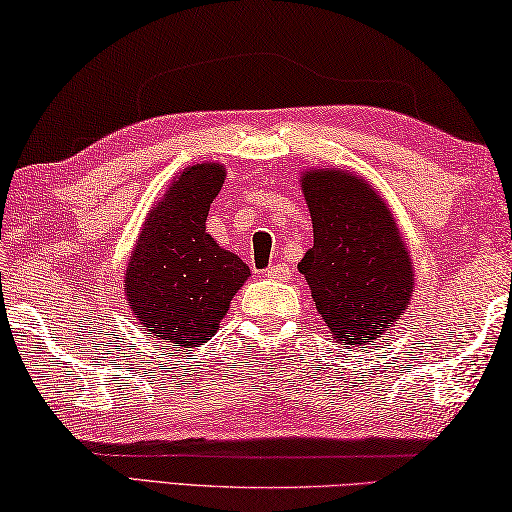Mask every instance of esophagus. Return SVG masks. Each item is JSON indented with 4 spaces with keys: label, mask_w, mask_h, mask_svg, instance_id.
I'll return each instance as SVG.
<instances>
[{
    "label": "esophagus",
    "mask_w": 512,
    "mask_h": 512,
    "mask_svg": "<svg viewBox=\"0 0 512 512\" xmlns=\"http://www.w3.org/2000/svg\"><path fill=\"white\" fill-rule=\"evenodd\" d=\"M266 277H273V280H286L291 271H288L286 264H275V266H268L264 271Z\"/></svg>",
    "instance_id": "34e87169"
}]
</instances>
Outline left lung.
Wrapping results in <instances>:
<instances>
[{
  "mask_svg": "<svg viewBox=\"0 0 512 512\" xmlns=\"http://www.w3.org/2000/svg\"><path fill=\"white\" fill-rule=\"evenodd\" d=\"M313 248L297 268L338 342L360 347L401 320L414 286L412 262L387 203L351 172L302 179Z\"/></svg>",
  "mask_w": 512,
  "mask_h": 512,
  "instance_id": "8db88e82",
  "label": "left lung"
}]
</instances>
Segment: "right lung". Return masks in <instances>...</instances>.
Listing matches in <instances>:
<instances>
[{
	"mask_svg": "<svg viewBox=\"0 0 512 512\" xmlns=\"http://www.w3.org/2000/svg\"><path fill=\"white\" fill-rule=\"evenodd\" d=\"M226 167L199 163L183 170L138 237L125 275L127 302L154 338L192 349L217 333L232 295L250 268L206 232L212 199Z\"/></svg>",
	"mask_w": 512,
	"mask_h": 512,
	"instance_id": "1",
	"label": "right lung"
}]
</instances>
